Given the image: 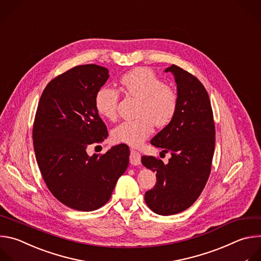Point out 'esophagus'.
<instances>
[{"mask_svg": "<svg viewBox=\"0 0 261 261\" xmlns=\"http://www.w3.org/2000/svg\"><path fill=\"white\" fill-rule=\"evenodd\" d=\"M129 162L133 166H139L141 164V154L138 151L132 150L129 155Z\"/></svg>", "mask_w": 261, "mask_h": 261, "instance_id": "34e87169", "label": "esophagus"}]
</instances>
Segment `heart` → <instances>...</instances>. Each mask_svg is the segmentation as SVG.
<instances>
[{
	"label": "heart",
	"instance_id": "1",
	"mask_svg": "<svg viewBox=\"0 0 261 261\" xmlns=\"http://www.w3.org/2000/svg\"><path fill=\"white\" fill-rule=\"evenodd\" d=\"M119 82L126 94L139 99V116L117 125L112 130V139L115 143L137 147L152 133L154 124L163 127L171 122L177 111V93L148 68L126 73ZM118 97L117 90L101 87L94 97L95 110L103 118L115 119Z\"/></svg>",
	"mask_w": 261,
	"mask_h": 261
}]
</instances>
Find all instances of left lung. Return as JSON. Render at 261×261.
Wrapping results in <instances>:
<instances>
[{"label": "left lung", "mask_w": 261, "mask_h": 261, "mask_svg": "<svg viewBox=\"0 0 261 261\" xmlns=\"http://www.w3.org/2000/svg\"><path fill=\"white\" fill-rule=\"evenodd\" d=\"M165 72H171L177 84V111L150 143L172 156L167 165L153 156H142L141 162L158 179L145 193V201L154 213L168 216L188 209L205 186L215 149V124L209 94L200 81L175 65Z\"/></svg>", "instance_id": "1"}]
</instances>
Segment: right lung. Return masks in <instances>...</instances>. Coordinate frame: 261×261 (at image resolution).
<instances>
[{
	"instance_id": "right-lung-1",
	"label": "right lung",
	"mask_w": 261,
	"mask_h": 261,
	"mask_svg": "<svg viewBox=\"0 0 261 261\" xmlns=\"http://www.w3.org/2000/svg\"><path fill=\"white\" fill-rule=\"evenodd\" d=\"M108 78L109 70L97 65L67 71L47 84L35 117L34 150L42 177L52 194L78 211L105 204L129 162L125 144L102 155L86 152L88 145L108 137L94 106Z\"/></svg>"
}]
</instances>
